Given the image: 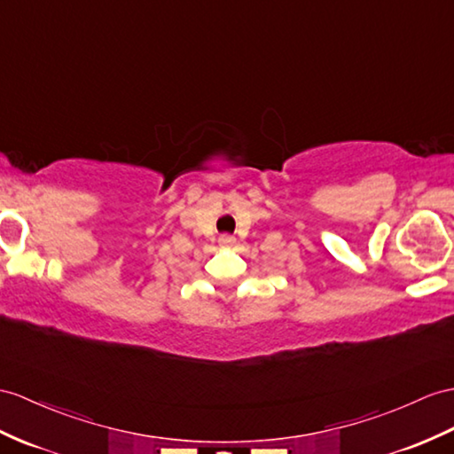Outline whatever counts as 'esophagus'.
Returning <instances> with one entry per match:
<instances>
[{"label":"esophagus","mask_w":454,"mask_h":454,"mask_svg":"<svg viewBox=\"0 0 454 454\" xmlns=\"http://www.w3.org/2000/svg\"><path fill=\"white\" fill-rule=\"evenodd\" d=\"M219 245H221V247H233V245H235V237L223 235V237L219 239Z\"/></svg>","instance_id":"esophagus-1"}]
</instances>
